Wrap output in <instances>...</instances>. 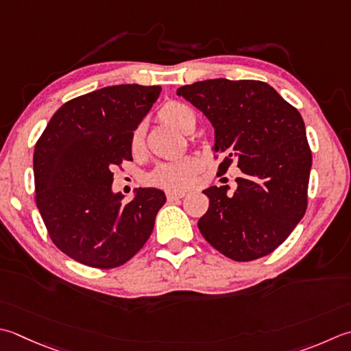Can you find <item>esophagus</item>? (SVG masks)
<instances>
[{"label": "esophagus", "instance_id": "esophagus-1", "mask_svg": "<svg viewBox=\"0 0 351 351\" xmlns=\"http://www.w3.org/2000/svg\"><path fill=\"white\" fill-rule=\"evenodd\" d=\"M166 196H167V201H176V199H181L185 196V191L181 190H167L166 191Z\"/></svg>", "mask_w": 351, "mask_h": 351}]
</instances>
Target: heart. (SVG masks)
I'll return each instance as SVG.
<instances>
[{"label":"heart","mask_w":351,"mask_h":351,"mask_svg":"<svg viewBox=\"0 0 351 351\" xmlns=\"http://www.w3.org/2000/svg\"><path fill=\"white\" fill-rule=\"evenodd\" d=\"M160 120L167 125L176 128L181 132L189 134L195 129L196 117L193 109L181 101H169L158 112ZM130 149L134 154H140L144 149V129L143 126H136L130 134ZM199 170V161L195 156H182L175 161H169L161 164L152 175L149 181L160 185V187L169 190H181L189 187L193 182L196 171Z\"/></svg>","instance_id":"heart-1"}]
</instances>
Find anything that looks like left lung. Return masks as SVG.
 <instances>
[{
  "label": "left lung",
  "mask_w": 351,
  "mask_h": 351,
  "mask_svg": "<svg viewBox=\"0 0 351 351\" xmlns=\"http://www.w3.org/2000/svg\"><path fill=\"white\" fill-rule=\"evenodd\" d=\"M215 128V152L242 170L237 190L210 187L207 213L197 226L204 239L236 262L271 254L303 219L312 167L303 117L260 80L211 79L178 89Z\"/></svg>",
  "instance_id": "left-lung-1"
}]
</instances>
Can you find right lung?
<instances>
[{"mask_svg":"<svg viewBox=\"0 0 351 351\" xmlns=\"http://www.w3.org/2000/svg\"><path fill=\"white\" fill-rule=\"evenodd\" d=\"M160 93L161 86L132 84L79 95L54 112L36 143V205L53 243L75 262L111 269L152 234L164 191L140 189L121 202L112 170L132 160L130 134Z\"/></svg>","mask_w":351,"mask_h":351,"instance_id":"right-lung-1","label":"right lung"}]
</instances>
